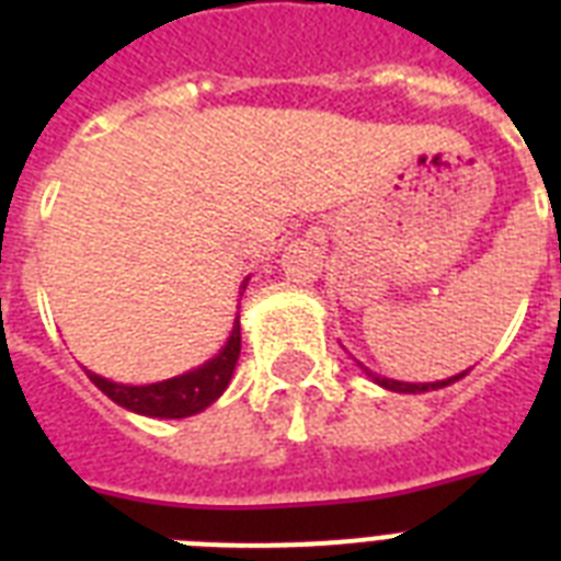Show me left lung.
<instances>
[{
	"label": "left lung",
	"instance_id": "1",
	"mask_svg": "<svg viewBox=\"0 0 561 561\" xmlns=\"http://www.w3.org/2000/svg\"><path fill=\"white\" fill-rule=\"evenodd\" d=\"M358 367L364 369V373H367L369 378H373V381L378 383V387H383V390H392V392H413V396H416V392L443 390V387H448V383L460 381L462 375H469V369H466V373H457V375H451V378H443V381H431V383H410V381H396V378H383V375L373 373V369H367V367H364V364H358Z\"/></svg>",
	"mask_w": 561,
	"mask_h": 561
}]
</instances>
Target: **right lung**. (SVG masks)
Here are the masks:
<instances>
[{
  "label": "right lung",
  "instance_id": "obj_1",
  "mask_svg": "<svg viewBox=\"0 0 561 561\" xmlns=\"http://www.w3.org/2000/svg\"><path fill=\"white\" fill-rule=\"evenodd\" d=\"M247 288V279L241 282V294ZM238 355H241V320L236 314L232 332H229L227 343L220 346L215 358H209L201 367L188 369L183 375L165 378L157 383H118L110 378H101L92 369H83L90 375V381L99 387L107 399H113L118 408L139 413V416L153 419H186L201 413L224 396V390L232 381L236 373Z\"/></svg>",
  "mask_w": 561,
  "mask_h": 561
}]
</instances>
